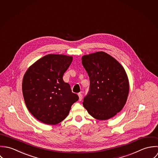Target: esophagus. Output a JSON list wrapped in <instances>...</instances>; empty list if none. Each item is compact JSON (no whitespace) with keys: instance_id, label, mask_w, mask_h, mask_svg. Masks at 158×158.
I'll return each instance as SVG.
<instances>
[{"instance_id":"1","label":"esophagus","mask_w":158,"mask_h":158,"mask_svg":"<svg viewBox=\"0 0 158 158\" xmlns=\"http://www.w3.org/2000/svg\"><path fill=\"white\" fill-rule=\"evenodd\" d=\"M78 96H79V100L81 101L82 99V95L81 94V93H79V94H78Z\"/></svg>"}]
</instances>
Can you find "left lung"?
Here are the masks:
<instances>
[{"instance_id": "8db88e82", "label": "left lung", "mask_w": 158, "mask_h": 158, "mask_svg": "<svg viewBox=\"0 0 158 158\" xmlns=\"http://www.w3.org/2000/svg\"><path fill=\"white\" fill-rule=\"evenodd\" d=\"M82 63L90 78V90L84 99V107L97 120L112 118L123 108L129 94L124 68L102 51L83 56Z\"/></svg>"}]
</instances>
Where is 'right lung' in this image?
Returning <instances> with one entry per match:
<instances>
[{"label":"right lung","mask_w":158,"mask_h":158,"mask_svg":"<svg viewBox=\"0 0 158 158\" xmlns=\"http://www.w3.org/2000/svg\"><path fill=\"white\" fill-rule=\"evenodd\" d=\"M72 61V56L48 54L32 64L24 76L22 89L26 105L32 115L44 124L60 123L79 99L63 80Z\"/></svg>","instance_id":"add662e5"}]
</instances>
